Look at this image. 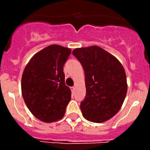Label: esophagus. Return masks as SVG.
Returning <instances> with one entry per match:
<instances>
[{"label":"esophagus","mask_w":150,"mask_h":150,"mask_svg":"<svg viewBox=\"0 0 150 150\" xmlns=\"http://www.w3.org/2000/svg\"><path fill=\"white\" fill-rule=\"evenodd\" d=\"M70 89H71V91H72V93H75V87H74V86H72V87H71L70 88Z\"/></svg>","instance_id":"esophagus-1"}]
</instances>
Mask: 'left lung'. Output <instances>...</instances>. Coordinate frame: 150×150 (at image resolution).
I'll return each instance as SVG.
<instances>
[{"label":"left lung","mask_w":150,"mask_h":150,"mask_svg":"<svg viewBox=\"0 0 150 150\" xmlns=\"http://www.w3.org/2000/svg\"><path fill=\"white\" fill-rule=\"evenodd\" d=\"M72 54L85 72L86 95L81 104L83 115L98 123L110 120L121 108L128 90L122 64L97 46L75 48Z\"/></svg>","instance_id":"obj_1"}]
</instances>
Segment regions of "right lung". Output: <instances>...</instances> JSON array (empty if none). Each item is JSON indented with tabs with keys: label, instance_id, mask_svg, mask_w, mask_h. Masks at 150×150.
<instances>
[{
	"label": "right lung",
	"instance_id": "right-lung-1",
	"mask_svg": "<svg viewBox=\"0 0 150 150\" xmlns=\"http://www.w3.org/2000/svg\"><path fill=\"white\" fill-rule=\"evenodd\" d=\"M71 54L69 48L51 45L36 53L22 77V94L32 114L44 122L61 120L71 99L64 83L63 67Z\"/></svg>",
	"mask_w": 150,
	"mask_h": 150
}]
</instances>
